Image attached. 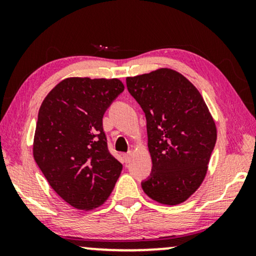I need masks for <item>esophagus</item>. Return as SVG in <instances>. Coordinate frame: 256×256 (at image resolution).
Masks as SVG:
<instances>
[{"label": "esophagus", "instance_id": "obj_1", "mask_svg": "<svg viewBox=\"0 0 256 256\" xmlns=\"http://www.w3.org/2000/svg\"><path fill=\"white\" fill-rule=\"evenodd\" d=\"M124 162H126V163H129V162H130V160H132V152H127V154H124Z\"/></svg>", "mask_w": 256, "mask_h": 256}]
</instances>
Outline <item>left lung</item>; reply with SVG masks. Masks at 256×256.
<instances>
[{
  "label": "left lung",
  "mask_w": 256,
  "mask_h": 256,
  "mask_svg": "<svg viewBox=\"0 0 256 256\" xmlns=\"http://www.w3.org/2000/svg\"><path fill=\"white\" fill-rule=\"evenodd\" d=\"M127 88L146 118L152 169L142 182L143 191L160 204H180L208 172L216 122L199 90L174 70L128 76Z\"/></svg>",
  "instance_id": "1"
}]
</instances>
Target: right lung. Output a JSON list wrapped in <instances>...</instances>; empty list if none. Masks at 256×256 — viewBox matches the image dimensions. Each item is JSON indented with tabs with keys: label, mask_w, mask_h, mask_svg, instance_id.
<instances>
[{
	"label": "right lung",
	"mask_w": 256,
	"mask_h": 256,
	"mask_svg": "<svg viewBox=\"0 0 256 256\" xmlns=\"http://www.w3.org/2000/svg\"><path fill=\"white\" fill-rule=\"evenodd\" d=\"M118 79L66 78L38 112L34 158L59 197L78 210L96 208L110 197L122 171L110 155L104 112L124 92Z\"/></svg>",
	"instance_id": "obj_1"
}]
</instances>
